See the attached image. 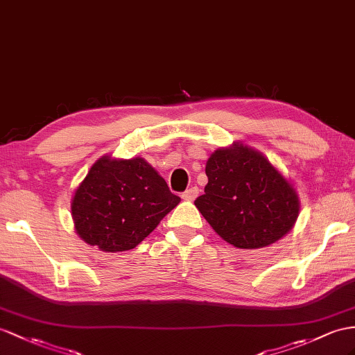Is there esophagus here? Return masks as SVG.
Returning a JSON list of instances; mask_svg holds the SVG:
<instances>
[{
    "instance_id": "esophagus-1",
    "label": "esophagus",
    "mask_w": 355,
    "mask_h": 355,
    "mask_svg": "<svg viewBox=\"0 0 355 355\" xmlns=\"http://www.w3.org/2000/svg\"><path fill=\"white\" fill-rule=\"evenodd\" d=\"M198 193H199L198 187H190L186 190V192L181 193V198H183L184 201H193V199L198 196Z\"/></svg>"
}]
</instances>
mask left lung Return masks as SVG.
<instances>
[{"label":"left lung","mask_w":355,"mask_h":355,"mask_svg":"<svg viewBox=\"0 0 355 355\" xmlns=\"http://www.w3.org/2000/svg\"><path fill=\"white\" fill-rule=\"evenodd\" d=\"M205 174L208 183L195 205L226 243L259 249L293 230L297 192L259 151L239 142L216 150Z\"/></svg>","instance_id":"8db88e82"}]
</instances>
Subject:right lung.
Returning a JSON list of instances; mask_svg holds the SVG:
<instances>
[{
  "instance_id": "right-lung-1",
  "label": "right lung",
  "mask_w": 355,
  "mask_h": 355,
  "mask_svg": "<svg viewBox=\"0 0 355 355\" xmlns=\"http://www.w3.org/2000/svg\"><path fill=\"white\" fill-rule=\"evenodd\" d=\"M181 199L142 157H100L71 199L78 235L103 252H124L138 244Z\"/></svg>"
}]
</instances>
